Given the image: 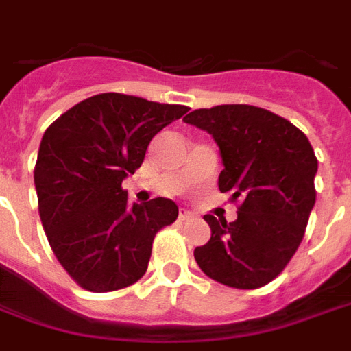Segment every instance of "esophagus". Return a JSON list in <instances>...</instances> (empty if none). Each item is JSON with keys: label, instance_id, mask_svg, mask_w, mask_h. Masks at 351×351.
Instances as JSON below:
<instances>
[{"label": "esophagus", "instance_id": "obj_1", "mask_svg": "<svg viewBox=\"0 0 351 351\" xmlns=\"http://www.w3.org/2000/svg\"><path fill=\"white\" fill-rule=\"evenodd\" d=\"M193 213L189 211V209H179V221H186V219H191Z\"/></svg>", "mask_w": 351, "mask_h": 351}]
</instances>
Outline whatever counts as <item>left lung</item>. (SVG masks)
<instances>
[{"mask_svg": "<svg viewBox=\"0 0 351 351\" xmlns=\"http://www.w3.org/2000/svg\"><path fill=\"white\" fill-rule=\"evenodd\" d=\"M183 121L213 136L224 166L219 189L241 198L234 222L204 217L211 239L194 258L217 282L265 286L295 254L316 202L311 142L288 119L250 104L194 110Z\"/></svg>", "mask_w": 351, "mask_h": 351, "instance_id": "1", "label": "left lung"}]
</instances>
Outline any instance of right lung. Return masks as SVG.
I'll use <instances>...</instances> for the list:
<instances>
[{"instance_id": "add662e5", "label": "right lung", "mask_w": 351, "mask_h": 351, "mask_svg": "<svg viewBox=\"0 0 351 351\" xmlns=\"http://www.w3.org/2000/svg\"><path fill=\"white\" fill-rule=\"evenodd\" d=\"M186 110L101 93L46 129L35 165L40 222L56 258L82 288L114 291L144 277L153 237L179 209L168 198L130 206L121 183L142 166L153 136Z\"/></svg>"}]
</instances>
